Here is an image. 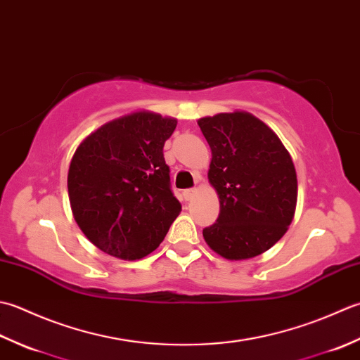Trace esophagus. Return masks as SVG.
I'll return each mask as SVG.
<instances>
[{
  "instance_id": "obj_1",
  "label": "esophagus",
  "mask_w": 360,
  "mask_h": 360,
  "mask_svg": "<svg viewBox=\"0 0 360 360\" xmlns=\"http://www.w3.org/2000/svg\"><path fill=\"white\" fill-rule=\"evenodd\" d=\"M195 194H197V189L195 188H189V189H183L181 191V195L185 197V200H191Z\"/></svg>"
}]
</instances>
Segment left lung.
Instances as JSON below:
<instances>
[{"instance_id":"left-lung-1","label":"left lung","mask_w":360,"mask_h":360,"mask_svg":"<svg viewBox=\"0 0 360 360\" xmlns=\"http://www.w3.org/2000/svg\"><path fill=\"white\" fill-rule=\"evenodd\" d=\"M197 122L211 148L208 179L221 202L203 238L226 259L258 256L283 238L295 212L297 172L289 152L266 124L244 112Z\"/></svg>"}]
</instances>
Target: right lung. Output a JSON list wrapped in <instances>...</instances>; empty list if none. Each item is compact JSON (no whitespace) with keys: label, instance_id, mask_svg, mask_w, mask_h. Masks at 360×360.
Listing matches in <instances>:
<instances>
[{"label":"right lung","instance_id":"obj_1","mask_svg":"<svg viewBox=\"0 0 360 360\" xmlns=\"http://www.w3.org/2000/svg\"><path fill=\"white\" fill-rule=\"evenodd\" d=\"M177 121L138 112L86 136L71 160L68 194L80 230L116 258L139 259L161 244L181 211L163 148Z\"/></svg>","mask_w":360,"mask_h":360}]
</instances>
